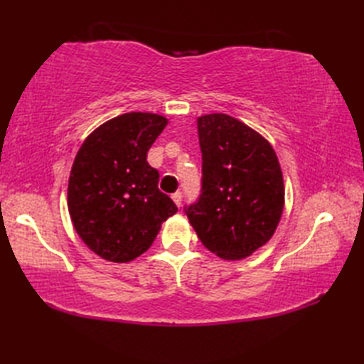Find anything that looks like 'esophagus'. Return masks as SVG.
<instances>
[{
	"label": "esophagus",
	"mask_w": 364,
	"mask_h": 364,
	"mask_svg": "<svg viewBox=\"0 0 364 364\" xmlns=\"http://www.w3.org/2000/svg\"><path fill=\"white\" fill-rule=\"evenodd\" d=\"M172 200L175 202V205L180 208L181 206V200H183V196H181V192H175V194L172 196Z\"/></svg>",
	"instance_id": "obj_1"
}]
</instances>
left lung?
<instances>
[{
	"label": "left lung",
	"instance_id": "left-lung-1",
	"mask_svg": "<svg viewBox=\"0 0 364 364\" xmlns=\"http://www.w3.org/2000/svg\"><path fill=\"white\" fill-rule=\"evenodd\" d=\"M202 196L186 214L208 250L222 259L250 257L269 242L284 208L280 162L264 136L228 114L197 119Z\"/></svg>",
	"mask_w": 364,
	"mask_h": 364
}]
</instances>
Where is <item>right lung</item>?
<instances>
[{
  "label": "right lung",
  "mask_w": 364,
  "mask_h": 364,
  "mask_svg": "<svg viewBox=\"0 0 364 364\" xmlns=\"http://www.w3.org/2000/svg\"><path fill=\"white\" fill-rule=\"evenodd\" d=\"M168 120L127 112L95 128L76 153L67 205L76 233L106 261L129 262L150 249L178 208L158 189L146 153Z\"/></svg>",
  "instance_id": "add662e5"
}]
</instances>
